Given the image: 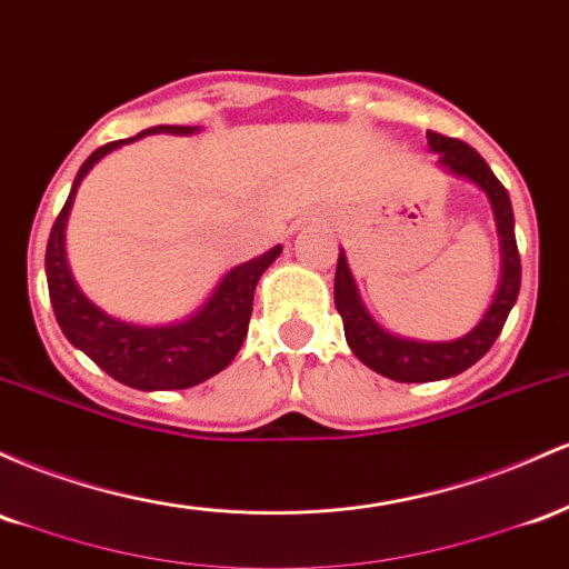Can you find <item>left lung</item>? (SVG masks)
I'll return each mask as SVG.
<instances>
[{"label": "left lung", "mask_w": 569, "mask_h": 569, "mask_svg": "<svg viewBox=\"0 0 569 569\" xmlns=\"http://www.w3.org/2000/svg\"><path fill=\"white\" fill-rule=\"evenodd\" d=\"M427 144L436 152L440 169L459 177V180L473 182L476 188L487 193L491 212H495L497 236H500V284H497L495 301L489 303V309L483 311L473 330L451 338V341H417V338L389 333L370 317L360 298V290H357L352 271H349L347 254H343V250L338 252L333 292L349 349L362 366L392 381H406V385L451 379V376L476 366L500 336L521 287V260L519 247H516L513 209H510L508 190L491 174L489 163L470 144L451 137H440L436 131H427Z\"/></svg>", "instance_id": "obj_1"}]
</instances>
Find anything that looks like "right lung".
I'll return each instance as SVG.
<instances>
[{"label":"right lung","instance_id":"obj_1","mask_svg":"<svg viewBox=\"0 0 569 569\" xmlns=\"http://www.w3.org/2000/svg\"><path fill=\"white\" fill-rule=\"evenodd\" d=\"M199 131V126H152L137 137L110 142L91 152L74 177L69 199L50 231L48 252H44L50 303H53L63 336L74 349L86 352L96 366L107 370L114 381L142 389V392L196 387L231 366L250 328L254 287L266 268L282 254V247L277 244L247 263L233 266L193 315L169 325H133L101 311L74 282L67 260V222L80 182L112 150H120L123 144L137 142L150 133L193 137Z\"/></svg>","mask_w":569,"mask_h":569}]
</instances>
